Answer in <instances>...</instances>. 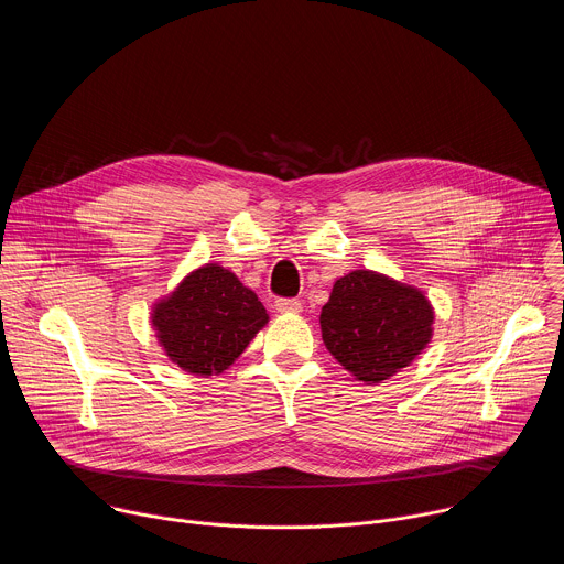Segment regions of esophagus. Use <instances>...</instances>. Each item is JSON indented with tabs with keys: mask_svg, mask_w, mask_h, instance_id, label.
<instances>
[{
	"mask_svg": "<svg viewBox=\"0 0 564 564\" xmlns=\"http://www.w3.org/2000/svg\"><path fill=\"white\" fill-rule=\"evenodd\" d=\"M274 303H276L279 312H288V314L301 312V301L299 299H276Z\"/></svg>",
	"mask_w": 564,
	"mask_h": 564,
	"instance_id": "34e87169",
	"label": "esophagus"
}]
</instances>
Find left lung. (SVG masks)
<instances>
[{"label":"left lung","instance_id":"8db88e82","mask_svg":"<svg viewBox=\"0 0 564 564\" xmlns=\"http://www.w3.org/2000/svg\"><path fill=\"white\" fill-rule=\"evenodd\" d=\"M433 307L426 296L388 276L355 270L321 307V337L359 381L379 383L406 368L429 344Z\"/></svg>","mask_w":564,"mask_h":564}]
</instances>
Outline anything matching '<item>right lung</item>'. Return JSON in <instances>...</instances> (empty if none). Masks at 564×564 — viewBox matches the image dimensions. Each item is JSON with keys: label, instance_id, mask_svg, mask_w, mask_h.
<instances>
[{"label": "right lung", "instance_id": "obj_1", "mask_svg": "<svg viewBox=\"0 0 564 564\" xmlns=\"http://www.w3.org/2000/svg\"><path fill=\"white\" fill-rule=\"evenodd\" d=\"M170 359L194 375L223 372L268 324L259 296L220 265L189 274L153 310Z\"/></svg>", "mask_w": 564, "mask_h": 564}]
</instances>
